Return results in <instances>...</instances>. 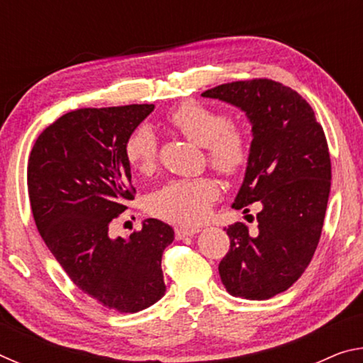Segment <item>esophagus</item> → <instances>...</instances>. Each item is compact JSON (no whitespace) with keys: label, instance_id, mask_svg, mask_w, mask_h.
Returning a JSON list of instances; mask_svg holds the SVG:
<instances>
[{"label":"esophagus","instance_id":"34e87169","mask_svg":"<svg viewBox=\"0 0 363 363\" xmlns=\"http://www.w3.org/2000/svg\"><path fill=\"white\" fill-rule=\"evenodd\" d=\"M200 229L199 227H176L174 233L176 238H184V237H192L195 233H199Z\"/></svg>","mask_w":363,"mask_h":363}]
</instances>
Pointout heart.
Instances as JSON below:
<instances>
[{"mask_svg":"<svg viewBox=\"0 0 363 363\" xmlns=\"http://www.w3.org/2000/svg\"><path fill=\"white\" fill-rule=\"evenodd\" d=\"M168 123L192 143L203 145L208 163L224 176H233L248 163L251 144L247 130L230 116L199 101H186L168 113ZM125 157L133 169L149 174L158 162V139L149 125H139L125 140ZM219 186L213 176L171 179L153 190L147 210L153 216L182 225L203 220Z\"/></svg>","mask_w":363,"mask_h":363,"instance_id":"obj_1","label":"heart"}]
</instances>
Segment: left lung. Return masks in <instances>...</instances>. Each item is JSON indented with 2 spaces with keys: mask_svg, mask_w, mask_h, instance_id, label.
I'll return each instance as SVG.
<instances>
[{
  "mask_svg": "<svg viewBox=\"0 0 363 363\" xmlns=\"http://www.w3.org/2000/svg\"><path fill=\"white\" fill-rule=\"evenodd\" d=\"M240 107L253 125L243 186L233 208L259 201L257 227H225L230 248L219 262L227 291L269 299L296 281L320 240L331 186V160L314 110L288 86L269 78L219 84L201 93Z\"/></svg>",
  "mask_w": 363,
  "mask_h": 363,
  "instance_id": "1",
  "label": "left lung"
}]
</instances>
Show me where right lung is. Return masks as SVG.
I'll list each match as a JSON object with an SVG mask.
<instances>
[{"label": "right lung", "instance_id": "obj_1", "mask_svg": "<svg viewBox=\"0 0 363 363\" xmlns=\"http://www.w3.org/2000/svg\"><path fill=\"white\" fill-rule=\"evenodd\" d=\"M153 104L78 108L43 131L30 152L27 187L35 224L69 279L97 304L133 314L163 296L168 224L145 219L130 238L108 227L136 189L125 140Z\"/></svg>", "mask_w": 363, "mask_h": 363}]
</instances>
